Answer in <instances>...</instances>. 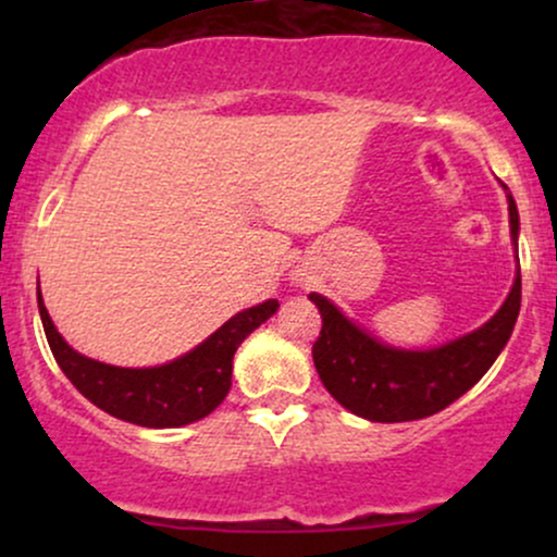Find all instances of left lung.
I'll list each match as a JSON object with an SVG mask.
<instances>
[{
    "label": "left lung",
    "mask_w": 557,
    "mask_h": 557,
    "mask_svg": "<svg viewBox=\"0 0 557 557\" xmlns=\"http://www.w3.org/2000/svg\"><path fill=\"white\" fill-rule=\"evenodd\" d=\"M503 188L508 198L510 240L519 246V209L508 185ZM309 300L322 314V332L311 348L322 385L356 417L395 424L443 411L487 374L519 319L521 272H516L513 287L495 317L437 348H395L369 335L330 298L311 293Z\"/></svg>",
    "instance_id": "left-lung-1"
}]
</instances>
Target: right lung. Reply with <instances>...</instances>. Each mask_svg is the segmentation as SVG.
Wrapping results in <instances>:
<instances>
[{"label":"right lung","instance_id":"obj_1","mask_svg":"<svg viewBox=\"0 0 557 557\" xmlns=\"http://www.w3.org/2000/svg\"><path fill=\"white\" fill-rule=\"evenodd\" d=\"M277 309L280 304L274 298L243 309L188 354L159 367L131 369L88 359L73 345H67L65 337L57 332L38 290V314H41L44 332L67 380L78 387L83 398L91 400L110 417L149 426V430L185 426L209 417L225 400L233 385V356L238 345Z\"/></svg>","mask_w":557,"mask_h":557}]
</instances>
